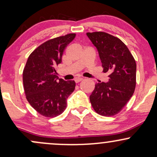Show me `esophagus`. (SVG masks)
Here are the masks:
<instances>
[{
  "mask_svg": "<svg viewBox=\"0 0 157 157\" xmlns=\"http://www.w3.org/2000/svg\"><path fill=\"white\" fill-rule=\"evenodd\" d=\"M82 80H83V78H82V77H78V78L75 79V82H76L77 83V82H80V81H82Z\"/></svg>",
  "mask_w": 157,
  "mask_h": 157,
  "instance_id": "1",
  "label": "esophagus"
}]
</instances>
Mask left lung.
Instances as JSON below:
<instances>
[{
    "label": "left lung",
    "mask_w": 157,
    "mask_h": 157,
    "mask_svg": "<svg viewBox=\"0 0 157 157\" xmlns=\"http://www.w3.org/2000/svg\"><path fill=\"white\" fill-rule=\"evenodd\" d=\"M86 35L97 48L103 71L109 73L107 82L95 85L90 102L100 115L113 116L123 109L134 92L136 61L117 37L102 32H88Z\"/></svg>",
    "instance_id": "obj_1"
}]
</instances>
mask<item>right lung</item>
Here are the masks:
<instances>
[{
	"mask_svg": "<svg viewBox=\"0 0 157 157\" xmlns=\"http://www.w3.org/2000/svg\"><path fill=\"white\" fill-rule=\"evenodd\" d=\"M75 34L49 40L28 57L23 72V82L28 102L39 113L55 117L66 108V100L75 89V80L58 79L55 68L62 62L65 48Z\"/></svg>",
	"mask_w": 157,
	"mask_h": 157,
	"instance_id": "add662e5",
	"label": "right lung"
}]
</instances>
